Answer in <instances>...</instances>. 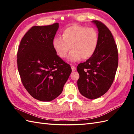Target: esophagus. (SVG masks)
Returning a JSON list of instances; mask_svg holds the SVG:
<instances>
[{"label": "esophagus", "mask_w": 134, "mask_h": 134, "mask_svg": "<svg viewBox=\"0 0 134 134\" xmlns=\"http://www.w3.org/2000/svg\"><path fill=\"white\" fill-rule=\"evenodd\" d=\"M71 69H72V71H75L76 70V67L75 66V65H71Z\"/></svg>", "instance_id": "1"}]
</instances>
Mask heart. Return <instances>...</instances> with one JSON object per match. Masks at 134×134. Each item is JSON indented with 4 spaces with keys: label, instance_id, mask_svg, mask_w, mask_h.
Returning a JSON list of instances; mask_svg holds the SVG:
<instances>
[{
    "label": "heart",
    "instance_id": "b5f03b06",
    "mask_svg": "<svg viewBox=\"0 0 134 134\" xmlns=\"http://www.w3.org/2000/svg\"><path fill=\"white\" fill-rule=\"evenodd\" d=\"M98 33L94 28L86 27L78 24L68 26L62 31V38L55 37L52 47L60 58H65L70 49L69 60L72 62L91 58L98 45Z\"/></svg>",
    "mask_w": 134,
    "mask_h": 134
}]
</instances>
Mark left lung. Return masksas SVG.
Masks as SVG:
<instances>
[{
  "label": "left lung",
  "mask_w": 134,
  "mask_h": 134,
  "mask_svg": "<svg viewBox=\"0 0 134 134\" xmlns=\"http://www.w3.org/2000/svg\"><path fill=\"white\" fill-rule=\"evenodd\" d=\"M93 22L98 30L97 48L91 58L77 66L79 92L92 99L104 95L109 89L114 81L119 61L117 45L110 30L101 21Z\"/></svg>",
  "instance_id": "1"
}]
</instances>
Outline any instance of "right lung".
I'll use <instances>...</instances> for the list:
<instances>
[{
	"instance_id": "right-lung-1",
	"label": "right lung",
	"mask_w": 134,
	"mask_h": 134,
	"mask_svg": "<svg viewBox=\"0 0 134 134\" xmlns=\"http://www.w3.org/2000/svg\"><path fill=\"white\" fill-rule=\"evenodd\" d=\"M58 28V23L32 27L22 38L17 52L22 83L39 101H51L58 97L72 71L52 47Z\"/></svg>"
}]
</instances>
